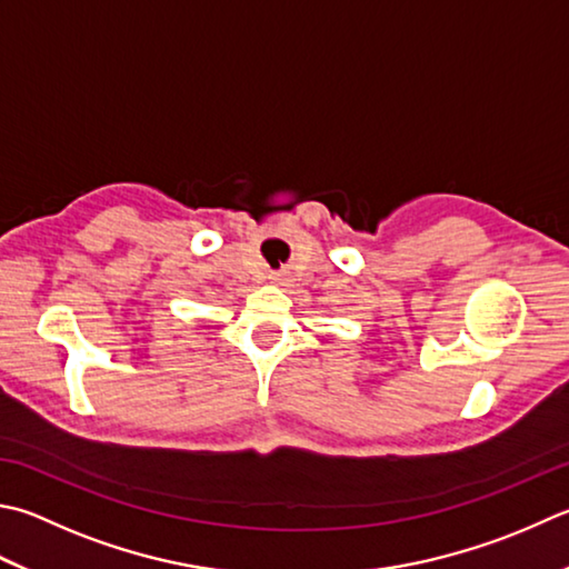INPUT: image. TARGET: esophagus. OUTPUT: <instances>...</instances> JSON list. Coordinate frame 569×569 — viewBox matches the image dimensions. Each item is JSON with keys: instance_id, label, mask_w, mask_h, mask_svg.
I'll list each match as a JSON object with an SVG mask.
<instances>
[{"instance_id": "esophagus-1", "label": "esophagus", "mask_w": 569, "mask_h": 569, "mask_svg": "<svg viewBox=\"0 0 569 569\" xmlns=\"http://www.w3.org/2000/svg\"><path fill=\"white\" fill-rule=\"evenodd\" d=\"M270 280L272 282H280L282 280V272H270Z\"/></svg>"}]
</instances>
